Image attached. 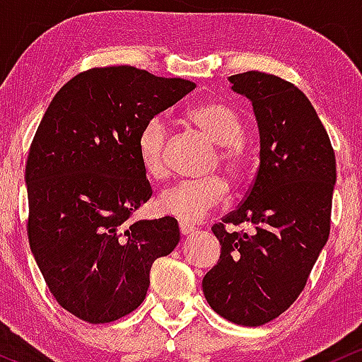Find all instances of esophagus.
Listing matches in <instances>:
<instances>
[{"instance_id":"obj_1","label":"esophagus","mask_w":362,"mask_h":362,"mask_svg":"<svg viewBox=\"0 0 362 362\" xmlns=\"http://www.w3.org/2000/svg\"><path fill=\"white\" fill-rule=\"evenodd\" d=\"M180 230H181L182 235L193 234L194 233V226L188 224V222H180Z\"/></svg>"}]
</instances>
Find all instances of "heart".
Wrapping results in <instances>:
<instances>
[{"mask_svg": "<svg viewBox=\"0 0 362 362\" xmlns=\"http://www.w3.org/2000/svg\"><path fill=\"white\" fill-rule=\"evenodd\" d=\"M186 119L200 128L210 140L218 145L215 164L229 180L243 181L251 168V156L239 138L243 124L239 116L229 105L222 103H202L186 112ZM168 136L164 121L152 117L136 138V153L141 168L152 177L164 174V144ZM227 192L226 181L221 176H206L194 181H181L164 189L157 198L160 214L180 218L182 222H198L205 217Z\"/></svg>", "mask_w": 362, "mask_h": 362, "instance_id": "obj_1", "label": "heart"}]
</instances>
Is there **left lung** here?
I'll return each mask as SVG.
<instances>
[{
  "instance_id": "1",
  "label": "left lung",
  "mask_w": 362,
  "mask_h": 362,
  "mask_svg": "<svg viewBox=\"0 0 362 362\" xmlns=\"http://www.w3.org/2000/svg\"><path fill=\"white\" fill-rule=\"evenodd\" d=\"M229 80L253 104L259 168L245 200L212 226L221 257L202 286L215 313L259 327L299 298L328 241L335 152L310 99L291 82L262 71Z\"/></svg>"
}]
</instances>
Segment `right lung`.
<instances>
[{"label":"right lung","mask_w":362,"mask_h":362,"mask_svg":"<svg viewBox=\"0 0 362 362\" xmlns=\"http://www.w3.org/2000/svg\"><path fill=\"white\" fill-rule=\"evenodd\" d=\"M197 87L135 66L90 68L51 100L28 150L27 235L51 294L92 325L140 306L177 221H136L152 197L136 153L148 119Z\"/></svg>","instance_id":"obj_1"}]
</instances>
